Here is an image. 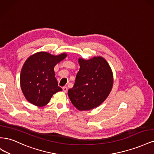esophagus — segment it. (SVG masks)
Instances as JSON below:
<instances>
[{
    "mask_svg": "<svg viewBox=\"0 0 154 154\" xmlns=\"http://www.w3.org/2000/svg\"><path fill=\"white\" fill-rule=\"evenodd\" d=\"M62 89H63V91L64 92H67V91H68V88H67V87H63L62 88Z\"/></svg>",
    "mask_w": 154,
    "mask_h": 154,
    "instance_id": "1",
    "label": "esophagus"
}]
</instances>
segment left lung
<instances>
[{
	"instance_id": "8db88e82",
	"label": "left lung",
	"mask_w": 154,
	"mask_h": 154,
	"mask_svg": "<svg viewBox=\"0 0 154 154\" xmlns=\"http://www.w3.org/2000/svg\"><path fill=\"white\" fill-rule=\"evenodd\" d=\"M80 70L74 85L68 91L72 105L79 110L98 106L109 95L113 85V74L109 63L101 57L78 59Z\"/></svg>"
}]
</instances>
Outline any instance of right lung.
I'll list each match as a JSON object with an SVG mask.
<instances>
[{
    "mask_svg": "<svg viewBox=\"0 0 154 154\" xmlns=\"http://www.w3.org/2000/svg\"><path fill=\"white\" fill-rule=\"evenodd\" d=\"M67 57L38 52L26 60L20 73V87L26 100L37 106L47 105L51 97L62 91L55 78L54 66Z\"/></svg>",
    "mask_w": 154,
    "mask_h": 154,
    "instance_id": "1",
    "label": "right lung"
}]
</instances>
